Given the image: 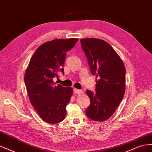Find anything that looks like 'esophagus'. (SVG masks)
<instances>
[{
    "label": "esophagus",
    "instance_id": "obj_1",
    "mask_svg": "<svg viewBox=\"0 0 152 152\" xmlns=\"http://www.w3.org/2000/svg\"><path fill=\"white\" fill-rule=\"evenodd\" d=\"M73 92H74V93H75L77 94H81L82 93V91L75 88V89H73Z\"/></svg>",
    "mask_w": 152,
    "mask_h": 152
}]
</instances>
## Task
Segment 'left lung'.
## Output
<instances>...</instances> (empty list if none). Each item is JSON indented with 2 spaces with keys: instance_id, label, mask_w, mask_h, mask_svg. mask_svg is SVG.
<instances>
[{
  "instance_id": "left-lung-1",
  "label": "left lung",
  "mask_w": 152,
  "mask_h": 152,
  "mask_svg": "<svg viewBox=\"0 0 152 152\" xmlns=\"http://www.w3.org/2000/svg\"><path fill=\"white\" fill-rule=\"evenodd\" d=\"M80 42L92 75L96 77L95 93L86 91L91 100L86 115L94 121H107L115 112L125 93V66L106 41L89 38L82 39Z\"/></svg>"
}]
</instances>
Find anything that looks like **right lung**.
<instances>
[{
  "mask_svg": "<svg viewBox=\"0 0 152 152\" xmlns=\"http://www.w3.org/2000/svg\"><path fill=\"white\" fill-rule=\"evenodd\" d=\"M78 40L55 39L44 43L37 49L26 70L25 83L30 103L45 122L57 124L66 117L73 89L56 85L53 79H58L59 72L64 74L66 53Z\"/></svg>",
  "mask_w": 152,
  "mask_h": 152,
  "instance_id": "1",
  "label": "right lung"
}]
</instances>
